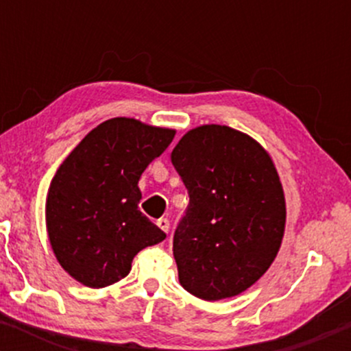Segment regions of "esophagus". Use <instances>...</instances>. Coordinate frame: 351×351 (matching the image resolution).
<instances>
[{
	"label": "esophagus",
	"mask_w": 351,
	"mask_h": 351,
	"mask_svg": "<svg viewBox=\"0 0 351 351\" xmlns=\"http://www.w3.org/2000/svg\"><path fill=\"white\" fill-rule=\"evenodd\" d=\"M156 224H158V228L162 229V231H165V232L170 231V221H168L167 217H160V219L156 221Z\"/></svg>",
	"instance_id": "obj_1"
}]
</instances>
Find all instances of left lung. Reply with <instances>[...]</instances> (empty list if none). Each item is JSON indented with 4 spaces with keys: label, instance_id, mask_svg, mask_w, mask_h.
I'll return each mask as SVG.
<instances>
[{
    "label": "left lung",
    "instance_id": "8db88e82",
    "mask_svg": "<svg viewBox=\"0 0 351 351\" xmlns=\"http://www.w3.org/2000/svg\"><path fill=\"white\" fill-rule=\"evenodd\" d=\"M189 204L173 236L180 284L203 300L239 295L279 252L285 199L269 153L226 125L189 130L171 152Z\"/></svg>",
    "mask_w": 351,
    "mask_h": 351
}]
</instances>
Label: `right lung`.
I'll return each instance as SVG.
<instances>
[{"mask_svg":"<svg viewBox=\"0 0 351 351\" xmlns=\"http://www.w3.org/2000/svg\"><path fill=\"white\" fill-rule=\"evenodd\" d=\"M173 138L171 128L117 117L88 132L56 171L47 234L59 264L80 284L119 282L136 254L167 237L138 209V180Z\"/></svg>","mask_w":351,"mask_h":351,"instance_id":"right-lung-1","label":"right lung"}]
</instances>
